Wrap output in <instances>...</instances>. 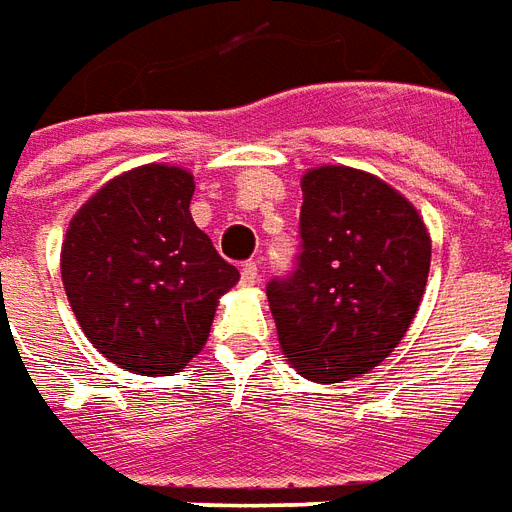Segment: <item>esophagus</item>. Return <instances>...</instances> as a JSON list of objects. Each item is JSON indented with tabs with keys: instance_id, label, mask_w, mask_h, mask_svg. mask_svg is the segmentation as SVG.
Segmentation results:
<instances>
[{
	"instance_id": "obj_1",
	"label": "esophagus",
	"mask_w": 512,
	"mask_h": 512,
	"mask_svg": "<svg viewBox=\"0 0 512 512\" xmlns=\"http://www.w3.org/2000/svg\"><path fill=\"white\" fill-rule=\"evenodd\" d=\"M259 281H262V270H259V264H256V262L242 264V284L256 286Z\"/></svg>"
}]
</instances>
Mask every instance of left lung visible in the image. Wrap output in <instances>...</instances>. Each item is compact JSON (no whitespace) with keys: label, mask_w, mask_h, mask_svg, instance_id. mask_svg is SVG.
Returning <instances> with one entry per match:
<instances>
[{"label":"left lung","mask_w":512,"mask_h":512,"mask_svg":"<svg viewBox=\"0 0 512 512\" xmlns=\"http://www.w3.org/2000/svg\"><path fill=\"white\" fill-rule=\"evenodd\" d=\"M295 273L267 284L281 353L297 375L342 383L389 358L430 273V234L386 181L322 165L303 173Z\"/></svg>","instance_id":"left-lung-1"}]
</instances>
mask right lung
Wrapping results in <instances>:
<instances>
[{
  "label": "right lung",
  "mask_w": 512,
  "mask_h": 512,
  "mask_svg": "<svg viewBox=\"0 0 512 512\" xmlns=\"http://www.w3.org/2000/svg\"><path fill=\"white\" fill-rule=\"evenodd\" d=\"M192 173L140 165L110 179L71 217L60 273L79 328L134 375H173L209 339L217 300L239 281L192 223Z\"/></svg>",
  "instance_id": "obj_1"
}]
</instances>
